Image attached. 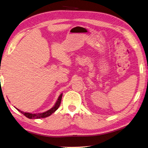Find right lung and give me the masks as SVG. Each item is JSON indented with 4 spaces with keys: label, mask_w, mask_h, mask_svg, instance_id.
<instances>
[{
    "label": "right lung",
    "mask_w": 148,
    "mask_h": 148,
    "mask_svg": "<svg viewBox=\"0 0 148 148\" xmlns=\"http://www.w3.org/2000/svg\"><path fill=\"white\" fill-rule=\"evenodd\" d=\"M62 93L60 94V95L58 97L57 102L56 103V104L53 106L52 108L51 109H50L49 110H48L47 112H45L43 113H26V112H24L22 111H20L19 109L16 108L19 112H20L21 113L23 114L25 116H26L27 118L30 119H41V118H45L49 116L50 115H51L53 113H54L56 112L57 110L58 109V108L59 107V106L60 105L61 103V99H62Z\"/></svg>",
    "instance_id": "obj_1"
}]
</instances>
